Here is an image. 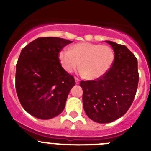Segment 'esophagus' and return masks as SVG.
<instances>
[{
	"label": "esophagus",
	"mask_w": 151,
	"mask_h": 151,
	"mask_svg": "<svg viewBox=\"0 0 151 151\" xmlns=\"http://www.w3.org/2000/svg\"><path fill=\"white\" fill-rule=\"evenodd\" d=\"M75 80H76V83L79 84V79L77 77H75Z\"/></svg>",
	"instance_id": "obj_1"
}]
</instances>
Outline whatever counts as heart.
Here are the masks:
<instances>
[{
    "label": "heart",
    "mask_w": 151,
    "mask_h": 151,
    "mask_svg": "<svg viewBox=\"0 0 151 151\" xmlns=\"http://www.w3.org/2000/svg\"><path fill=\"white\" fill-rule=\"evenodd\" d=\"M59 58L63 68L73 73L79 66L80 73L89 79H97L104 76L115 60V53L107 45L90 42H80L60 52Z\"/></svg>",
    "instance_id": "heart-1"
}]
</instances>
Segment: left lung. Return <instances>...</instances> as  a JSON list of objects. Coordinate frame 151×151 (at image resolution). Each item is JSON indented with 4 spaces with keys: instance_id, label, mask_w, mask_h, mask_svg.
Segmentation results:
<instances>
[{
    "instance_id": "8db88e82",
    "label": "left lung",
    "mask_w": 151,
    "mask_h": 151,
    "mask_svg": "<svg viewBox=\"0 0 151 151\" xmlns=\"http://www.w3.org/2000/svg\"><path fill=\"white\" fill-rule=\"evenodd\" d=\"M115 53V60L104 76L81 81L85 113L98 123H109L125 114L132 104L139 75L135 56L122 45L106 41Z\"/></svg>"
}]
</instances>
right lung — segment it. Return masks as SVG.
<instances>
[{
	"label": "right lung",
	"mask_w": 151,
	"mask_h": 151,
	"mask_svg": "<svg viewBox=\"0 0 151 151\" xmlns=\"http://www.w3.org/2000/svg\"><path fill=\"white\" fill-rule=\"evenodd\" d=\"M72 42L43 37L22 49L16 69V90L22 107L36 118L50 119L64 110L76 82L61 66L59 53Z\"/></svg>",
	"instance_id": "obj_1"
}]
</instances>
